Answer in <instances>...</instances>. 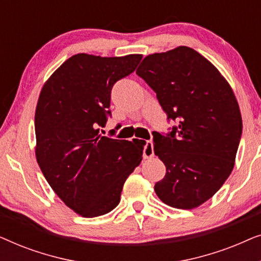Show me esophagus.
Masks as SVG:
<instances>
[{
    "label": "esophagus",
    "mask_w": 261,
    "mask_h": 261,
    "mask_svg": "<svg viewBox=\"0 0 261 261\" xmlns=\"http://www.w3.org/2000/svg\"><path fill=\"white\" fill-rule=\"evenodd\" d=\"M154 155V151H153V142L146 141L144 147V158H152Z\"/></svg>",
    "instance_id": "esophagus-1"
}]
</instances>
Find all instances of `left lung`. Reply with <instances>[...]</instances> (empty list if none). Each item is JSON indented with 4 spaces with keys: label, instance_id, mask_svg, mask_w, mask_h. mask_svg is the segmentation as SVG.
Listing matches in <instances>:
<instances>
[{
    "label": "left lung",
    "instance_id": "left-lung-1",
    "mask_svg": "<svg viewBox=\"0 0 261 261\" xmlns=\"http://www.w3.org/2000/svg\"><path fill=\"white\" fill-rule=\"evenodd\" d=\"M156 94L167 135L153 132L154 153L166 174L156 181L160 201L194 209L212 198L234 167L242 119L233 89L219 70L188 46L145 57L137 70Z\"/></svg>",
    "mask_w": 261,
    "mask_h": 261
}]
</instances>
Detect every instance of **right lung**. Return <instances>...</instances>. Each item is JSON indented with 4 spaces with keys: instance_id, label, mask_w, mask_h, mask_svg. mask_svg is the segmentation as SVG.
<instances>
[{
    "instance_id": "right-lung-1",
    "label": "right lung",
    "mask_w": 261,
    "mask_h": 261,
    "mask_svg": "<svg viewBox=\"0 0 261 261\" xmlns=\"http://www.w3.org/2000/svg\"><path fill=\"white\" fill-rule=\"evenodd\" d=\"M141 55L78 53L46 81L35 109V156L57 196L83 217L112 212L146 142L99 134L110 115L113 85L137 69Z\"/></svg>"
}]
</instances>
